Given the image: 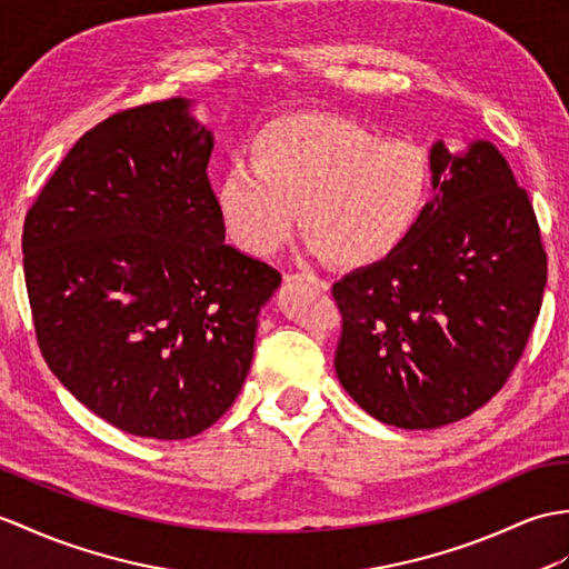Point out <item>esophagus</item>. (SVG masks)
Wrapping results in <instances>:
<instances>
[{
    "label": "esophagus",
    "instance_id": "esophagus-1",
    "mask_svg": "<svg viewBox=\"0 0 569 569\" xmlns=\"http://www.w3.org/2000/svg\"><path fill=\"white\" fill-rule=\"evenodd\" d=\"M288 281H306V283H315L320 290H329V281L320 279V276L315 273H290Z\"/></svg>",
    "mask_w": 569,
    "mask_h": 569
}]
</instances>
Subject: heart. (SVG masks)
<instances>
[{"label": "heart", "instance_id": "b5f03b06", "mask_svg": "<svg viewBox=\"0 0 569 569\" xmlns=\"http://www.w3.org/2000/svg\"><path fill=\"white\" fill-rule=\"evenodd\" d=\"M431 162L421 144L380 138L329 113H293L263 126L252 164L218 183L220 218L237 247L269 257L296 228L335 267H371L409 240L425 213Z\"/></svg>", "mask_w": 569, "mask_h": 569}]
</instances>
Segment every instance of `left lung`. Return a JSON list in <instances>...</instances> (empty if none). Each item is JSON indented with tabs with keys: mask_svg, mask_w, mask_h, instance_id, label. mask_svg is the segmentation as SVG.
I'll list each match as a JSON object with an SVG mask.
<instances>
[{
	"mask_svg": "<svg viewBox=\"0 0 569 569\" xmlns=\"http://www.w3.org/2000/svg\"><path fill=\"white\" fill-rule=\"evenodd\" d=\"M439 191L398 252L332 286L339 382L398 429H439L490 402L523 356L548 281L528 193L492 142L431 148Z\"/></svg>",
	"mask_w": 569,
	"mask_h": 569,
	"instance_id": "left-lung-1",
	"label": "left lung"
}]
</instances>
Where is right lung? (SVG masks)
<instances>
[{
    "label": "right lung",
    "mask_w": 569,
    "mask_h": 569,
    "mask_svg": "<svg viewBox=\"0 0 569 569\" xmlns=\"http://www.w3.org/2000/svg\"><path fill=\"white\" fill-rule=\"evenodd\" d=\"M167 99L74 142L23 220L36 339L97 417L179 441L228 412L252 366L257 317L281 286L224 244L208 181L213 136Z\"/></svg>",
    "instance_id": "right-lung-1"
}]
</instances>
